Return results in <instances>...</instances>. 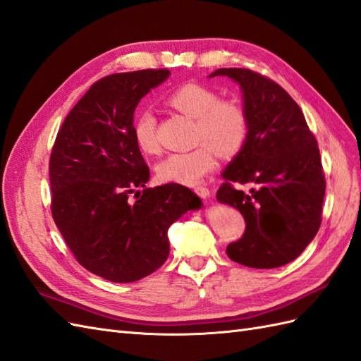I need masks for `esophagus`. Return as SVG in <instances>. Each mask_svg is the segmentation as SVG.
<instances>
[{
  "label": "esophagus",
  "instance_id": "34e87169",
  "mask_svg": "<svg viewBox=\"0 0 361 361\" xmlns=\"http://www.w3.org/2000/svg\"><path fill=\"white\" fill-rule=\"evenodd\" d=\"M195 192H196V195H197L199 197H202V199L209 197V190L205 188V187H196V188H195Z\"/></svg>",
  "mask_w": 361,
  "mask_h": 361
}]
</instances>
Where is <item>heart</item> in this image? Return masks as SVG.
Segmentation results:
<instances>
[{
    "label": "heart",
    "instance_id": "b5f03b06",
    "mask_svg": "<svg viewBox=\"0 0 361 361\" xmlns=\"http://www.w3.org/2000/svg\"><path fill=\"white\" fill-rule=\"evenodd\" d=\"M169 105L195 122V140L204 142L187 153H173L156 166L162 182L196 185L216 166V153L224 159L239 154L250 135L248 114L239 102L221 101L213 89L202 84H185L174 90ZM133 137L140 152L154 154L159 150L156 118L152 111H139L133 121Z\"/></svg>",
    "mask_w": 361,
    "mask_h": 361
}]
</instances>
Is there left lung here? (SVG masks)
Returning a JSON list of instances; mask_svg holds the SVG:
<instances>
[{"mask_svg": "<svg viewBox=\"0 0 361 361\" xmlns=\"http://www.w3.org/2000/svg\"><path fill=\"white\" fill-rule=\"evenodd\" d=\"M240 85L250 135L243 150L222 173L217 200L245 217L242 239L226 247L240 265L283 267L311 243L322 224L323 166L317 140L297 102L272 79L248 68H219ZM252 187L248 193L232 183Z\"/></svg>", "mask_w": 361, "mask_h": 361, "instance_id": "8db88e82", "label": "left lung"}]
</instances>
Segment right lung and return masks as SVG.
<instances>
[{"instance_id":"right-lung-1","label":"right lung","mask_w":361,"mask_h":361,"mask_svg":"<svg viewBox=\"0 0 361 361\" xmlns=\"http://www.w3.org/2000/svg\"><path fill=\"white\" fill-rule=\"evenodd\" d=\"M170 70L114 73L70 110L51 148V216L76 260L114 283L136 282L170 254L169 228L200 197L179 183L145 188L150 170L133 137L139 101ZM142 186L135 202L128 196Z\"/></svg>"}]
</instances>
